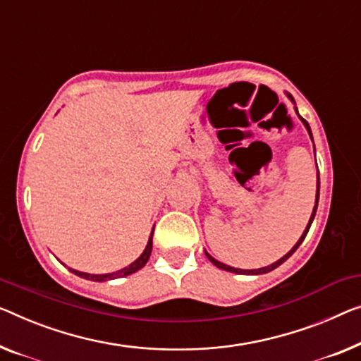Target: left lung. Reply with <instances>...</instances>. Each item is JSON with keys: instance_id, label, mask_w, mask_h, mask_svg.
<instances>
[{"instance_id": "1", "label": "left lung", "mask_w": 361, "mask_h": 361, "mask_svg": "<svg viewBox=\"0 0 361 361\" xmlns=\"http://www.w3.org/2000/svg\"><path fill=\"white\" fill-rule=\"evenodd\" d=\"M290 99H292V97H290ZM292 100H293V99H292ZM301 120H303V118H301ZM303 123H305V126H306V129H308V133H310V136H311V129H310V126H308V123H306V120H303ZM311 139H313V136H311ZM318 201H319V175H318V191H316V204H314L313 214H311V219H310L308 225H306V228H305L303 235L300 236V240L297 241V245H295L293 248L287 252V255H285L283 257H281V259L276 261V262H274V264H271V266H267V267H261V269H252V271H245V269H235V267H230V266H227V264H224V262H219L217 259H214V257H212L211 255H207V252H206V256L209 257V261H211L214 266H217L219 269H224V271H228V272H235V274H256V276H257V274H266V272H271V271H274V269H276V267L281 266L282 262L287 261L288 257L292 256L295 251H297L298 246H300L301 243H303L305 236H306V233H308V230H310V227H311V224H313V219H314V215H316V209H318Z\"/></svg>"}]
</instances>
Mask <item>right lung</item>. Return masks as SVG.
I'll return each mask as SVG.
<instances>
[{
  "label": "right lung",
  "instance_id": "add662e5",
  "mask_svg": "<svg viewBox=\"0 0 361 361\" xmlns=\"http://www.w3.org/2000/svg\"><path fill=\"white\" fill-rule=\"evenodd\" d=\"M152 236H154V232L150 233V238H149V241H147V246H146V250H144L142 255L139 256L137 259L133 262V264H129L128 267L121 269V271L113 272V274H85V272L74 271V269H69V271H71L73 274H76V276H79V277L89 279V281H95V282H105V281H111V279H118V277L129 276V274L136 272V271H139V269H141V267L146 266V262L149 261L150 252H152Z\"/></svg>",
  "mask_w": 361,
  "mask_h": 361
}]
</instances>
